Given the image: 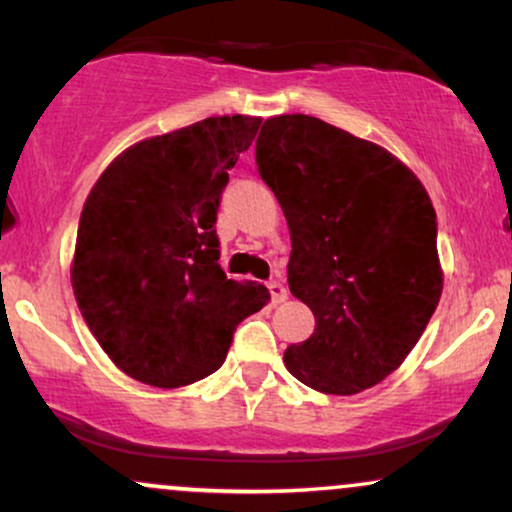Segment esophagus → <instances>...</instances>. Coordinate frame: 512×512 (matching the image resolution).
Segmentation results:
<instances>
[{
	"instance_id": "1",
	"label": "esophagus",
	"mask_w": 512,
	"mask_h": 512,
	"mask_svg": "<svg viewBox=\"0 0 512 512\" xmlns=\"http://www.w3.org/2000/svg\"><path fill=\"white\" fill-rule=\"evenodd\" d=\"M267 286H269V293H272V303H274V305L284 303L286 298H289V291H286V286L281 284L279 279H272Z\"/></svg>"
}]
</instances>
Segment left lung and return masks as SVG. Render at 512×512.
<instances>
[{"instance_id":"obj_1","label":"left lung","mask_w":512,"mask_h":512,"mask_svg":"<svg viewBox=\"0 0 512 512\" xmlns=\"http://www.w3.org/2000/svg\"><path fill=\"white\" fill-rule=\"evenodd\" d=\"M255 161L289 223V289L315 315L286 368L325 395L378 385L443 293L426 187L383 146L301 113L264 122Z\"/></svg>"}]
</instances>
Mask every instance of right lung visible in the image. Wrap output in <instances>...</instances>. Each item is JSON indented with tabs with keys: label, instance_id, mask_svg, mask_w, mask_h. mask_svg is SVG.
Wrapping results in <instances>:
<instances>
[{
	"label": "right lung",
	"instance_id": "right-lung-1",
	"mask_svg": "<svg viewBox=\"0 0 512 512\" xmlns=\"http://www.w3.org/2000/svg\"><path fill=\"white\" fill-rule=\"evenodd\" d=\"M260 117H207L129 146L86 197L72 286L88 330L117 368L154 387L207 378L233 332L269 301L219 264L216 211L228 170Z\"/></svg>",
	"mask_w": 512,
	"mask_h": 512
}]
</instances>
